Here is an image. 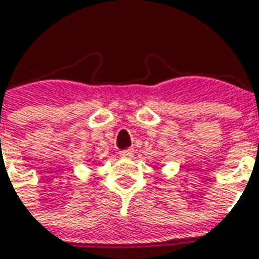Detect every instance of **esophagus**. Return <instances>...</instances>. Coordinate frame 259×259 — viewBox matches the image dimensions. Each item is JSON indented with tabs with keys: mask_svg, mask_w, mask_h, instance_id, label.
<instances>
[{
	"mask_svg": "<svg viewBox=\"0 0 259 259\" xmlns=\"http://www.w3.org/2000/svg\"><path fill=\"white\" fill-rule=\"evenodd\" d=\"M121 157H133L134 156V149H124L120 152Z\"/></svg>",
	"mask_w": 259,
	"mask_h": 259,
	"instance_id": "obj_1",
	"label": "esophagus"
}]
</instances>
